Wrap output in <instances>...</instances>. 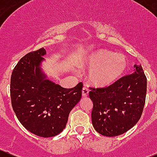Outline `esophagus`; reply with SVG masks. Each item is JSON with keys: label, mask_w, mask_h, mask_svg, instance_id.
I'll use <instances>...</instances> for the list:
<instances>
[{"label": "esophagus", "mask_w": 157, "mask_h": 157, "mask_svg": "<svg viewBox=\"0 0 157 157\" xmlns=\"http://www.w3.org/2000/svg\"><path fill=\"white\" fill-rule=\"evenodd\" d=\"M88 89H87V87H84L83 89H82V96H83V97H87V96L88 95Z\"/></svg>", "instance_id": "34e87169"}]
</instances>
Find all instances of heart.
Returning <instances> with one entry per match:
<instances>
[{
  "instance_id": "heart-1",
  "label": "heart",
  "mask_w": 157,
  "mask_h": 157,
  "mask_svg": "<svg viewBox=\"0 0 157 157\" xmlns=\"http://www.w3.org/2000/svg\"><path fill=\"white\" fill-rule=\"evenodd\" d=\"M80 67L90 68L87 80L92 85L106 87L115 84L124 75L128 61L124 55L101 49L89 53L80 63Z\"/></svg>"
}]
</instances>
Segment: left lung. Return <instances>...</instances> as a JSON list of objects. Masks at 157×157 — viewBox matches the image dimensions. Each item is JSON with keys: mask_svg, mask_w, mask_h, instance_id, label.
Returning <instances> with one entry per match:
<instances>
[{"mask_svg": "<svg viewBox=\"0 0 157 157\" xmlns=\"http://www.w3.org/2000/svg\"><path fill=\"white\" fill-rule=\"evenodd\" d=\"M106 87H90L93 101L91 121L101 135L118 136L133 128L141 118L145 102L147 79L142 66Z\"/></svg>", "mask_w": 157, "mask_h": 157, "instance_id": "8db88e82", "label": "left lung"}]
</instances>
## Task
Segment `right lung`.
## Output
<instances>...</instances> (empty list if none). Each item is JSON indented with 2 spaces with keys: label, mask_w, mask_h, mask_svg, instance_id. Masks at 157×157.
<instances>
[{
  "label": "right lung",
  "mask_w": 157,
  "mask_h": 157,
  "mask_svg": "<svg viewBox=\"0 0 157 157\" xmlns=\"http://www.w3.org/2000/svg\"><path fill=\"white\" fill-rule=\"evenodd\" d=\"M44 55L42 48L19 60L12 71L10 93L22 126L37 136L49 138L66 128L70 111L81 98L83 84L64 88L47 79L40 67Z\"/></svg>",
  "instance_id": "right-lung-1"
}]
</instances>
